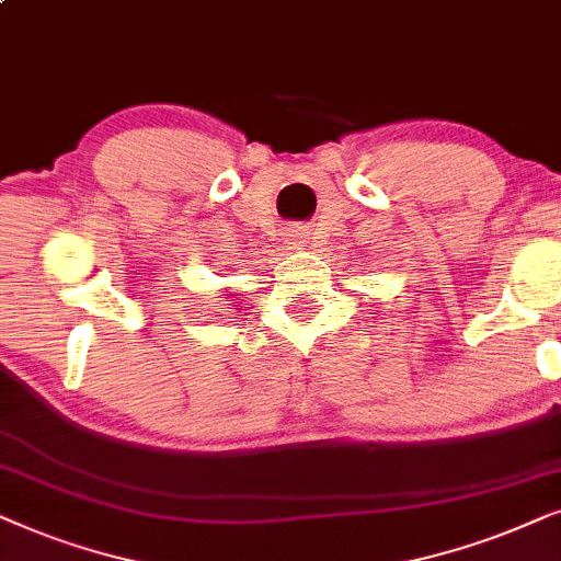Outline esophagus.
<instances>
[{
    "label": "esophagus",
    "instance_id": "1",
    "mask_svg": "<svg viewBox=\"0 0 561 561\" xmlns=\"http://www.w3.org/2000/svg\"><path fill=\"white\" fill-rule=\"evenodd\" d=\"M293 245H295V249H300V245H302V241H300V238H297V236H293Z\"/></svg>",
    "mask_w": 561,
    "mask_h": 561
}]
</instances>
